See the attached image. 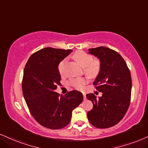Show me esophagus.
Listing matches in <instances>:
<instances>
[{"label": "esophagus", "mask_w": 148, "mask_h": 148, "mask_svg": "<svg viewBox=\"0 0 148 148\" xmlns=\"http://www.w3.org/2000/svg\"><path fill=\"white\" fill-rule=\"evenodd\" d=\"M83 99L85 100V99H86V95H85V94L83 93Z\"/></svg>", "instance_id": "esophagus-1"}]
</instances>
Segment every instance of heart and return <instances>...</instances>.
<instances>
[{
    "label": "heart",
    "mask_w": 148,
    "mask_h": 148,
    "mask_svg": "<svg viewBox=\"0 0 148 148\" xmlns=\"http://www.w3.org/2000/svg\"><path fill=\"white\" fill-rule=\"evenodd\" d=\"M72 57L81 67H83L84 72L89 77L95 78L100 73L101 69L100 60L97 58L93 59L92 55L88 54L84 51L79 50L74 52ZM66 63L67 59L64 58L58 63V71L60 75L64 74ZM87 83H88V79L84 77L74 78V79H71L68 82L69 85L77 90H82Z\"/></svg>",
    "instance_id": "1"
}]
</instances>
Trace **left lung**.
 Here are the masks:
<instances>
[{
  "instance_id": "obj_1",
  "label": "left lung",
  "mask_w": 148,
  "mask_h": 148,
  "mask_svg": "<svg viewBox=\"0 0 148 148\" xmlns=\"http://www.w3.org/2000/svg\"><path fill=\"white\" fill-rule=\"evenodd\" d=\"M89 53L101 63V72L93 84L103 95L99 99L94 94L86 95L93 103V108L88 112V120L98 128L112 127L123 118L130 104V72L123 57L113 49L99 47L89 49Z\"/></svg>"
}]
</instances>
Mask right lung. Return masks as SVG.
Wrapping results in <instances>:
<instances>
[{"label":"right lung","instance_id":"1","mask_svg":"<svg viewBox=\"0 0 148 148\" xmlns=\"http://www.w3.org/2000/svg\"><path fill=\"white\" fill-rule=\"evenodd\" d=\"M72 51L43 48L34 53L25 67L22 90L27 106L35 120L49 129H61L68 125L72 110L83 101V94L77 90L65 96L55 92L60 85L58 63Z\"/></svg>","mask_w":148,"mask_h":148}]
</instances>
